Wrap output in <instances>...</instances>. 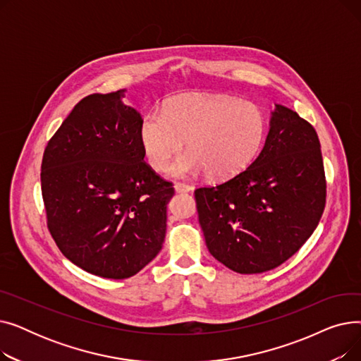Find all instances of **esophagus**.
<instances>
[{
  "instance_id": "1",
  "label": "esophagus",
  "mask_w": 361,
  "mask_h": 361,
  "mask_svg": "<svg viewBox=\"0 0 361 361\" xmlns=\"http://www.w3.org/2000/svg\"><path fill=\"white\" fill-rule=\"evenodd\" d=\"M174 188H176V192H177V193H187V192H192L195 187H193L192 184H185V183H176Z\"/></svg>"
}]
</instances>
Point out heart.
<instances>
[{"label": "heart", "mask_w": 361, "mask_h": 361, "mask_svg": "<svg viewBox=\"0 0 361 361\" xmlns=\"http://www.w3.org/2000/svg\"><path fill=\"white\" fill-rule=\"evenodd\" d=\"M268 118L253 101L226 94L187 93L150 111L139 126V140L149 165L162 171L183 155L171 173L196 177L207 171L214 180H228L247 168L260 152Z\"/></svg>", "instance_id": "1"}]
</instances>
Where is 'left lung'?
<instances>
[{"instance_id": "obj_1", "label": "left lung", "mask_w": 361, "mask_h": 361, "mask_svg": "<svg viewBox=\"0 0 361 361\" xmlns=\"http://www.w3.org/2000/svg\"><path fill=\"white\" fill-rule=\"evenodd\" d=\"M211 255L238 274H262L288 260L313 234L326 203L317 133L283 105L249 168L195 192Z\"/></svg>"}]
</instances>
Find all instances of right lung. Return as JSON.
<instances>
[{"instance_id":"right-lung-1","label":"right lung","mask_w":361,"mask_h":361,"mask_svg":"<svg viewBox=\"0 0 361 361\" xmlns=\"http://www.w3.org/2000/svg\"><path fill=\"white\" fill-rule=\"evenodd\" d=\"M124 89L93 93L48 142L41 166L48 230L83 271L111 279L136 275L162 249L173 184L145 161L140 114Z\"/></svg>"}]
</instances>
